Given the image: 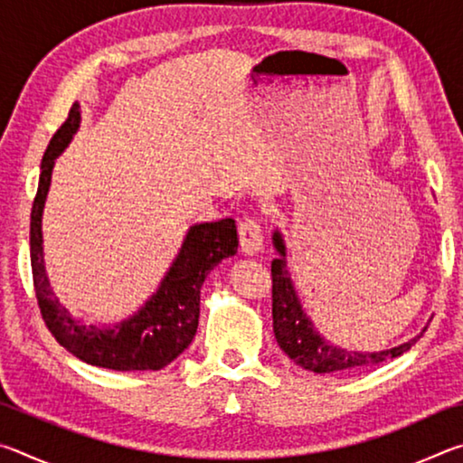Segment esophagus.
<instances>
[{
  "label": "esophagus",
  "instance_id": "34e87169",
  "mask_svg": "<svg viewBox=\"0 0 463 463\" xmlns=\"http://www.w3.org/2000/svg\"><path fill=\"white\" fill-rule=\"evenodd\" d=\"M239 245L245 255L261 253L263 232H261L260 222L253 221V218H249V221H245L239 226Z\"/></svg>",
  "mask_w": 463,
  "mask_h": 463
}]
</instances>
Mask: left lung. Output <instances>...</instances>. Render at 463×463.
Segmentation results:
<instances>
[{"mask_svg":"<svg viewBox=\"0 0 463 463\" xmlns=\"http://www.w3.org/2000/svg\"><path fill=\"white\" fill-rule=\"evenodd\" d=\"M271 241L278 250V260L271 261L273 333H276L279 349L296 365L315 373H341L362 370V367L370 365H380L382 362H388V359L398 357L404 351H409L420 339L422 333L427 331L425 326L411 341L383 351H349L326 341L317 331L315 323L307 315V310L302 308L300 298H298L292 273H289L288 265V247L284 234L276 229Z\"/></svg>","mask_w":463,"mask_h":463,"instance_id":"8db88e82","label":"left lung"}]
</instances>
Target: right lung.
<instances>
[{"instance_id":"right-lung-1","label":"right lung","mask_w":463,"mask_h":463,"mask_svg":"<svg viewBox=\"0 0 463 463\" xmlns=\"http://www.w3.org/2000/svg\"><path fill=\"white\" fill-rule=\"evenodd\" d=\"M80 124L81 106L75 101L69 118L51 138L41 163V179L30 214V261L38 307L54 339L81 362L116 372L163 370L184 354L195 336L202 284L210 269L237 253V224L232 218L192 224L159 288L128 318L114 325H88L73 317L54 296L46 273L43 213L54 161L71 143Z\"/></svg>"}]
</instances>
